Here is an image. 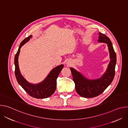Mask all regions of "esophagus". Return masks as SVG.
<instances>
[{"label": "esophagus", "instance_id": "esophagus-1", "mask_svg": "<svg viewBox=\"0 0 128 128\" xmlns=\"http://www.w3.org/2000/svg\"><path fill=\"white\" fill-rule=\"evenodd\" d=\"M72 65V62L70 60H68L66 62V65L67 66H70Z\"/></svg>", "mask_w": 128, "mask_h": 128}]
</instances>
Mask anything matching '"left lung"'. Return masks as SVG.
Masks as SVG:
<instances>
[{"label": "left lung", "mask_w": 128, "mask_h": 128, "mask_svg": "<svg viewBox=\"0 0 128 128\" xmlns=\"http://www.w3.org/2000/svg\"><path fill=\"white\" fill-rule=\"evenodd\" d=\"M98 42L107 44L110 57V61L107 68L100 78L95 80L87 78L80 72L74 68H70L75 83L76 92L82 97L92 98L102 94L110 84L114 77L116 55L112 42L107 36L99 32Z\"/></svg>", "instance_id": "obj_1"}]
</instances>
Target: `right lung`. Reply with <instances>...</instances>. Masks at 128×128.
<instances>
[{
	"mask_svg": "<svg viewBox=\"0 0 128 128\" xmlns=\"http://www.w3.org/2000/svg\"><path fill=\"white\" fill-rule=\"evenodd\" d=\"M32 35L23 40L21 43L19 49L14 57V65H15V76L17 82L22 87V88L31 97L37 99H44L52 96L56 88L57 78L64 65H60L53 68L42 82L38 84H32L28 82L21 74L18 63V58L21 47L27 42Z\"/></svg>",
	"mask_w": 128,
	"mask_h": 128,
	"instance_id": "add662e5",
	"label": "right lung"
}]
</instances>
